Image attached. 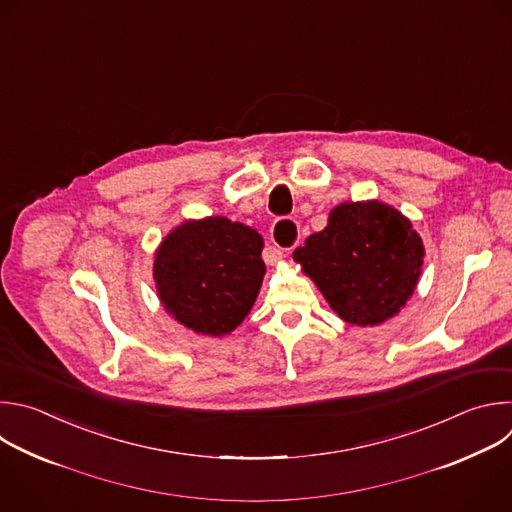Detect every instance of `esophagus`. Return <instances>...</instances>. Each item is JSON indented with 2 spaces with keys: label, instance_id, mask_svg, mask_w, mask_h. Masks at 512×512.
Wrapping results in <instances>:
<instances>
[{
  "label": "esophagus",
  "instance_id": "esophagus-1",
  "mask_svg": "<svg viewBox=\"0 0 512 512\" xmlns=\"http://www.w3.org/2000/svg\"><path fill=\"white\" fill-rule=\"evenodd\" d=\"M270 238H272V242L276 246L274 260H272V262H276V260H280L284 256V252L292 250L298 244V226H296V222L290 220V218L276 220L272 230H270Z\"/></svg>",
  "mask_w": 512,
  "mask_h": 512
}]
</instances>
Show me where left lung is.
Masks as SVG:
<instances>
[{
    "mask_svg": "<svg viewBox=\"0 0 512 512\" xmlns=\"http://www.w3.org/2000/svg\"><path fill=\"white\" fill-rule=\"evenodd\" d=\"M331 309L347 323L367 327L397 315L412 296L424 244L397 210L381 201L343 203L323 232L294 250Z\"/></svg>",
    "mask_w": 512,
    "mask_h": 512,
    "instance_id": "obj_1",
    "label": "left lung"
}]
</instances>
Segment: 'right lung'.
Listing matches in <instances>:
<instances>
[{"label": "right lung", "mask_w": 512, "mask_h": 512, "mask_svg": "<svg viewBox=\"0 0 512 512\" xmlns=\"http://www.w3.org/2000/svg\"><path fill=\"white\" fill-rule=\"evenodd\" d=\"M262 244L256 230L226 218L183 224L155 256L163 306L195 333L220 337L234 331L262 284Z\"/></svg>", "instance_id": "1"}]
</instances>
